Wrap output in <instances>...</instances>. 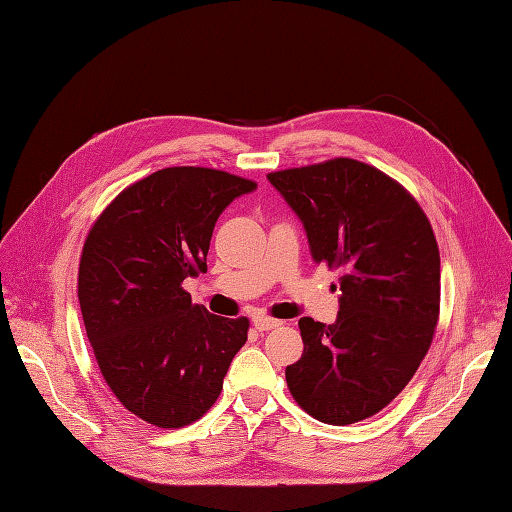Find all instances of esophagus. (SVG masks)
Masks as SVG:
<instances>
[{
    "instance_id": "34e87169",
    "label": "esophagus",
    "mask_w": 512,
    "mask_h": 512,
    "mask_svg": "<svg viewBox=\"0 0 512 512\" xmlns=\"http://www.w3.org/2000/svg\"><path fill=\"white\" fill-rule=\"evenodd\" d=\"M280 324H282V320H275V318H269V316H254V327L260 333L280 327Z\"/></svg>"
}]
</instances>
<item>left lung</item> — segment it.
I'll return each instance as SVG.
<instances>
[{"label":"left lung","instance_id":"1","mask_svg":"<svg viewBox=\"0 0 512 512\" xmlns=\"http://www.w3.org/2000/svg\"><path fill=\"white\" fill-rule=\"evenodd\" d=\"M316 262L339 271L335 324L301 318L286 367L294 401L320 423L378 414L406 389L436 335L440 250L416 198L376 166L333 158L269 173Z\"/></svg>","mask_w":512,"mask_h":512}]
</instances>
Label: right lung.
I'll use <instances>...</instances> for the list:
<instances>
[{
    "mask_svg": "<svg viewBox=\"0 0 512 512\" xmlns=\"http://www.w3.org/2000/svg\"><path fill=\"white\" fill-rule=\"evenodd\" d=\"M256 183L226 170L170 166L121 190L89 228L79 303L100 374L149 425L179 429L220 397L250 320L209 314L183 280L207 271L220 213Z\"/></svg>",
    "mask_w": 512,
    "mask_h": 512,
    "instance_id": "right-lung-1",
    "label": "right lung"
}]
</instances>
